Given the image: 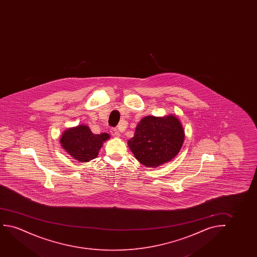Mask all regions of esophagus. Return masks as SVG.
<instances>
[{"label":"esophagus","mask_w":257,"mask_h":257,"mask_svg":"<svg viewBox=\"0 0 257 257\" xmlns=\"http://www.w3.org/2000/svg\"><path fill=\"white\" fill-rule=\"evenodd\" d=\"M109 133H110V134L112 135L113 137L118 138L120 136V134L118 133V131L116 130V129H114V128H112L111 130L109 131Z\"/></svg>","instance_id":"1"}]
</instances>
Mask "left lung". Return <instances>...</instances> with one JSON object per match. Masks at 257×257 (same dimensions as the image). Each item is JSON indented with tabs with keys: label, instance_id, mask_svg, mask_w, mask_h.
<instances>
[{
	"label": "left lung",
	"instance_id": "8db88e82",
	"mask_svg": "<svg viewBox=\"0 0 257 257\" xmlns=\"http://www.w3.org/2000/svg\"><path fill=\"white\" fill-rule=\"evenodd\" d=\"M184 137L182 123L175 115L147 116L139 122L127 144L142 165L156 168L178 155Z\"/></svg>",
	"mask_w": 257,
	"mask_h": 257
}]
</instances>
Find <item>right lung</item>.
<instances>
[{"label": "right lung", "instance_id": "1", "mask_svg": "<svg viewBox=\"0 0 257 257\" xmlns=\"http://www.w3.org/2000/svg\"><path fill=\"white\" fill-rule=\"evenodd\" d=\"M108 134H94L86 124L70 127L60 136V146L72 158L88 162L96 158L102 144L109 140Z\"/></svg>", "mask_w": 257, "mask_h": 257}]
</instances>
